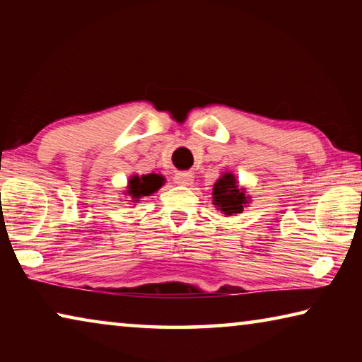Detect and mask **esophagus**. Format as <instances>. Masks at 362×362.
Returning <instances> with one entry per match:
<instances>
[{
    "label": "esophagus",
    "instance_id": "1",
    "mask_svg": "<svg viewBox=\"0 0 362 362\" xmlns=\"http://www.w3.org/2000/svg\"><path fill=\"white\" fill-rule=\"evenodd\" d=\"M193 179H194V177H193L192 173H177L174 175V182L177 183V185H183V187L192 185Z\"/></svg>",
    "mask_w": 362,
    "mask_h": 362
}]
</instances>
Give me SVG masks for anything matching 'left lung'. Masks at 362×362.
Wrapping results in <instances>:
<instances>
[{"mask_svg": "<svg viewBox=\"0 0 362 362\" xmlns=\"http://www.w3.org/2000/svg\"><path fill=\"white\" fill-rule=\"evenodd\" d=\"M249 203L250 194H247L246 188L240 187L236 175L230 170L220 174L212 188V204L217 207V211L225 214L226 217L236 216V214H241Z\"/></svg>", "mask_w": 362, "mask_h": 362, "instance_id": "obj_1", "label": "left lung"}]
</instances>
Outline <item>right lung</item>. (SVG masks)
Wrapping results in <instances>:
<instances>
[{
	"label": "right lung",
	"mask_w": 362,
	"mask_h": 362,
	"mask_svg": "<svg viewBox=\"0 0 362 362\" xmlns=\"http://www.w3.org/2000/svg\"><path fill=\"white\" fill-rule=\"evenodd\" d=\"M164 183H166V179L161 174H132L127 180V187L122 194L127 198V201H131V204L136 206V203H140L144 196H151L153 193H156Z\"/></svg>",
	"instance_id": "add662e5"
}]
</instances>
